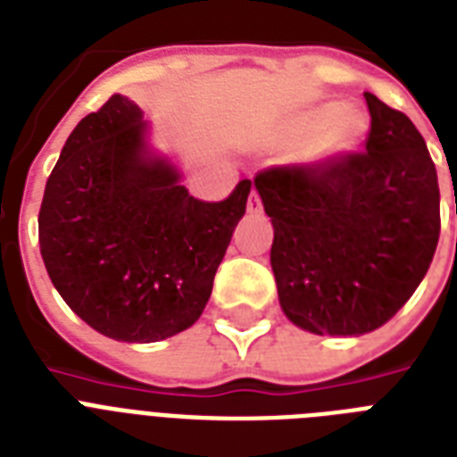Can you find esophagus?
<instances>
[{"instance_id": "esophagus-1", "label": "esophagus", "mask_w": 457, "mask_h": 457, "mask_svg": "<svg viewBox=\"0 0 457 457\" xmlns=\"http://www.w3.org/2000/svg\"><path fill=\"white\" fill-rule=\"evenodd\" d=\"M262 210V200H259V193L252 188L250 198H247V212H259Z\"/></svg>"}]
</instances>
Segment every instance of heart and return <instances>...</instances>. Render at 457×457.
<instances>
[{"label":"heart","mask_w":457,"mask_h":457,"mask_svg":"<svg viewBox=\"0 0 457 457\" xmlns=\"http://www.w3.org/2000/svg\"><path fill=\"white\" fill-rule=\"evenodd\" d=\"M316 131H319L320 153L346 151L359 144L361 137L366 134V118L353 105L323 104L287 122L286 137L302 138Z\"/></svg>","instance_id":"1"}]
</instances>
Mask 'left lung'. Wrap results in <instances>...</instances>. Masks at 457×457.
I'll use <instances>...</instances> for the list:
<instances>
[{"instance_id": "left-lung-1", "label": "left lung", "mask_w": 457, "mask_h": 457, "mask_svg": "<svg viewBox=\"0 0 457 457\" xmlns=\"http://www.w3.org/2000/svg\"><path fill=\"white\" fill-rule=\"evenodd\" d=\"M366 153L254 177L273 224L283 312L316 335L385 326L418 290L439 243V181L422 134L366 91Z\"/></svg>"}]
</instances>
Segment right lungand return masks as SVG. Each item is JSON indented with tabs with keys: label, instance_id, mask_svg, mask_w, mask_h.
<instances>
[{
	"label": "right lung",
	"instance_id": "right-lung-1",
	"mask_svg": "<svg viewBox=\"0 0 457 457\" xmlns=\"http://www.w3.org/2000/svg\"><path fill=\"white\" fill-rule=\"evenodd\" d=\"M141 108L111 96L79 120L49 174L39 252L65 304L105 337L158 342L191 328L245 214L250 179L205 203L145 155Z\"/></svg>",
	"mask_w": 457,
	"mask_h": 457
}]
</instances>
